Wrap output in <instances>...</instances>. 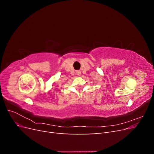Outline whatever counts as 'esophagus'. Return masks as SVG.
Listing matches in <instances>:
<instances>
[{"label": "esophagus", "mask_w": 154, "mask_h": 154, "mask_svg": "<svg viewBox=\"0 0 154 154\" xmlns=\"http://www.w3.org/2000/svg\"><path fill=\"white\" fill-rule=\"evenodd\" d=\"M76 74H78V75L80 76V74H81V71H76Z\"/></svg>", "instance_id": "esophagus-1"}]
</instances>
